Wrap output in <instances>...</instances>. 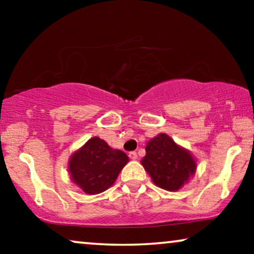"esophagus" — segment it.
Here are the masks:
<instances>
[{
	"instance_id": "1",
	"label": "esophagus",
	"mask_w": 254,
	"mask_h": 254,
	"mask_svg": "<svg viewBox=\"0 0 254 254\" xmlns=\"http://www.w3.org/2000/svg\"><path fill=\"white\" fill-rule=\"evenodd\" d=\"M129 158L130 159H133V161H135V159H137V152H135V151H130L129 152Z\"/></svg>"
}]
</instances>
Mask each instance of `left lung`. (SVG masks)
<instances>
[{"mask_svg": "<svg viewBox=\"0 0 254 254\" xmlns=\"http://www.w3.org/2000/svg\"><path fill=\"white\" fill-rule=\"evenodd\" d=\"M141 163L152 182L166 190H179L196 169L190 151L176 144L166 134H159L148 142Z\"/></svg>", "mask_w": 254, "mask_h": 254, "instance_id": "8db88e82", "label": "left lung"}]
</instances>
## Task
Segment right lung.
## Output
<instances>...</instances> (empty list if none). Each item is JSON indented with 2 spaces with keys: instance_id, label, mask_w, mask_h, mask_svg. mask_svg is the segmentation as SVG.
Returning <instances> with one entry per match:
<instances>
[{
  "instance_id": "1",
  "label": "right lung",
  "mask_w": 254,
  "mask_h": 254,
  "mask_svg": "<svg viewBox=\"0 0 254 254\" xmlns=\"http://www.w3.org/2000/svg\"><path fill=\"white\" fill-rule=\"evenodd\" d=\"M128 162L124 151L112 149L104 140L92 137L71 156L69 172L72 182L86 194H98L113 185Z\"/></svg>"
}]
</instances>
